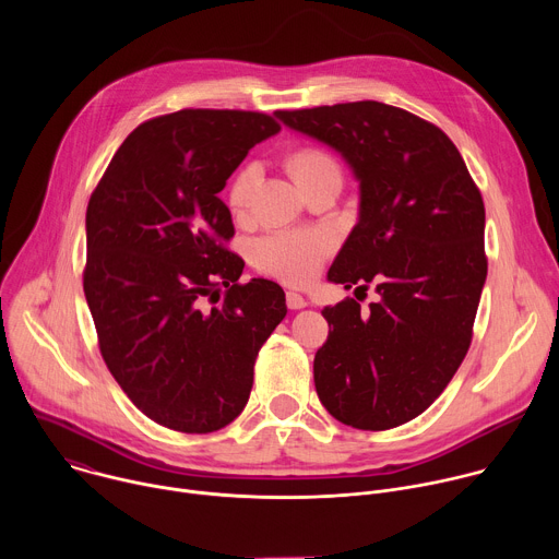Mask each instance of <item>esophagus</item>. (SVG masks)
I'll return each instance as SVG.
<instances>
[{
  "instance_id": "34e87169",
  "label": "esophagus",
  "mask_w": 559,
  "mask_h": 559,
  "mask_svg": "<svg viewBox=\"0 0 559 559\" xmlns=\"http://www.w3.org/2000/svg\"><path fill=\"white\" fill-rule=\"evenodd\" d=\"M285 300H287V307H289V309H302V307H307V300H305L300 294H296V292H287Z\"/></svg>"
}]
</instances>
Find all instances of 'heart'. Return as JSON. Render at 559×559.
Instances as JSON below:
<instances>
[{
	"label": "heart",
	"instance_id": "b5f03b06",
	"mask_svg": "<svg viewBox=\"0 0 559 559\" xmlns=\"http://www.w3.org/2000/svg\"><path fill=\"white\" fill-rule=\"evenodd\" d=\"M287 166L300 188H307L311 181L325 175L338 173L334 158L318 147H300L289 156ZM259 177L261 170L257 164H248L234 175L227 188V201L234 212L241 214L248 210ZM332 248V236L323 229L274 231L259 238L252 248V259L261 272L289 285H305L321 270Z\"/></svg>",
	"mask_w": 559,
	"mask_h": 559
}]
</instances>
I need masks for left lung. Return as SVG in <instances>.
Instances as JSON below:
<instances>
[{
    "mask_svg": "<svg viewBox=\"0 0 559 559\" xmlns=\"http://www.w3.org/2000/svg\"><path fill=\"white\" fill-rule=\"evenodd\" d=\"M276 117L352 168L358 223L328 278L378 292L367 311L354 298L323 309L332 330L313 358L316 393L354 429L405 425L468 352L487 281L483 194L453 141L403 108L352 102Z\"/></svg>",
    "mask_w": 559,
    "mask_h": 559,
    "instance_id": "left-lung-1",
    "label": "left lung"
}]
</instances>
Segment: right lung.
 Instances as JSON below:
<instances>
[{
    "mask_svg": "<svg viewBox=\"0 0 559 559\" xmlns=\"http://www.w3.org/2000/svg\"><path fill=\"white\" fill-rule=\"evenodd\" d=\"M278 130L248 110L150 119L88 201L84 292L102 356L134 407L168 429L212 433L241 414L259 349L287 313L276 283H238L246 263L225 248L234 225L218 199Z\"/></svg>",
    "mask_w": 559,
    "mask_h": 559,
    "instance_id": "right-lung-1",
    "label": "right lung"
}]
</instances>
